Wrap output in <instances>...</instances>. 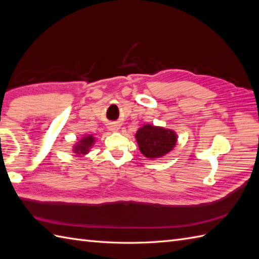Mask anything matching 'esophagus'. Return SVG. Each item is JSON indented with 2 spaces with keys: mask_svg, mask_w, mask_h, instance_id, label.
<instances>
[{
  "mask_svg": "<svg viewBox=\"0 0 259 259\" xmlns=\"http://www.w3.org/2000/svg\"><path fill=\"white\" fill-rule=\"evenodd\" d=\"M110 131H112V132H117V131H118V125L112 124V125L110 126Z\"/></svg>",
  "mask_w": 259,
  "mask_h": 259,
  "instance_id": "obj_1",
  "label": "esophagus"
}]
</instances>
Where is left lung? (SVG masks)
<instances>
[{
    "instance_id": "obj_1",
    "label": "left lung",
    "mask_w": 259,
    "mask_h": 259,
    "mask_svg": "<svg viewBox=\"0 0 259 259\" xmlns=\"http://www.w3.org/2000/svg\"><path fill=\"white\" fill-rule=\"evenodd\" d=\"M141 153L149 159H157L170 153L177 143V134L169 128L145 124L135 134Z\"/></svg>"
}]
</instances>
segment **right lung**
<instances>
[{
  "label": "right lung",
  "instance_id": "1",
  "mask_svg": "<svg viewBox=\"0 0 259 259\" xmlns=\"http://www.w3.org/2000/svg\"><path fill=\"white\" fill-rule=\"evenodd\" d=\"M94 142H96V138L93 137V135H84L81 140L78 141V143H75V145L73 146V153L77 154V156L79 155H87L89 153L91 147L93 146Z\"/></svg>",
  "mask_w": 259,
  "mask_h": 259
}]
</instances>
